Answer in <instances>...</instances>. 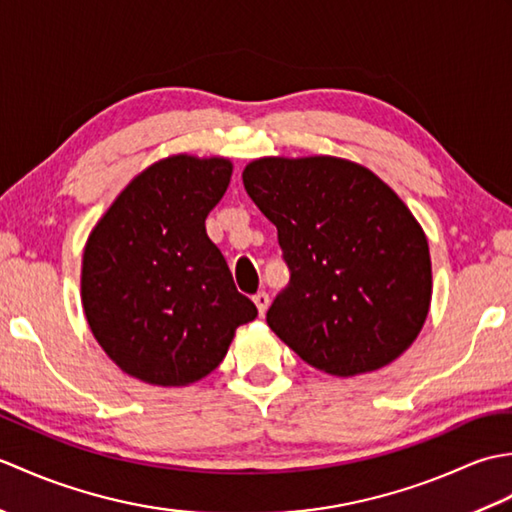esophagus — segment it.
<instances>
[{
    "mask_svg": "<svg viewBox=\"0 0 512 512\" xmlns=\"http://www.w3.org/2000/svg\"><path fill=\"white\" fill-rule=\"evenodd\" d=\"M253 301H255V306H257V310H259V314H264L266 308H268V295H266V292H264V290L257 292V295L253 297Z\"/></svg>",
    "mask_w": 512,
    "mask_h": 512,
    "instance_id": "1",
    "label": "esophagus"
}]
</instances>
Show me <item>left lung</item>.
<instances>
[{
	"instance_id": "8db88e82",
	"label": "left lung",
	"mask_w": 512,
	"mask_h": 512,
	"mask_svg": "<svg viewBox=\"0 0 512 512\" xmlns=\"http://www.w3.org/2000/svg\"><path fill=\"white\" fill-rule=\"evenodd\" d=\"M244 189L277 226L290 284L266 321L308 365L356 376L389 365L431 306L416 217L376 173L334 156L259 158Z\"/></svg>"
}]
</instances>
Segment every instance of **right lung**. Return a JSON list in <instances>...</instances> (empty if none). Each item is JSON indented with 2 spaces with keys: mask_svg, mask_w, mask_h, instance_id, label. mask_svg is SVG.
<instances>
[{
  "mask_svg": "<svg viewBox=\"0 0 512 512\" xmlns=\"http://www.w3.org/2000/svg\"><path fill=\"white\" fill-rule=\"evenodd\" d=\"M231 173L226 158L158 160L85 244V319L105 354L143 383L182 387L211 374L239 325L257 317L204 226Z\"/></svg>",
  "mask_w": 512,
  "mask_h": 512,
  "instance_id": "right-lung-1",
  "label": "right lung"
}]
</instances>
